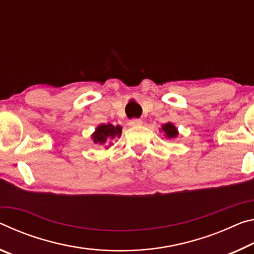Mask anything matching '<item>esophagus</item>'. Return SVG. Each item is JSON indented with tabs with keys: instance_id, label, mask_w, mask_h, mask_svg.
I'll return each instance as SVG.
<instances>
[{
	"instance_id": "1",
	"label": "esophagus",
	"mask_w": 254,
	"mask_h": 254,
	"mask_svg": "<svg viewBox=\"0 0 254 254\" xmlns=\"http://www.w3.org/2000/svg\"><path fill=\"white\" fill-rule=\"evenodd\" d=\"M143 124V120L142 119H138V118H134L129 120V125L130 126H139V125Z\"/></svg>"
}]
</instances>
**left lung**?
<instances>
[{
	"instance_id": "1",
	"label": "left lung",
	"mask_w": 254,
	"mask_h": 254,
	"mask_svg": "<svg viewBox=\"0 0 254 254\" xmlns=\"http://www.w3.org/2000/svg\"><path fill=\"white\" fill-rule=\"evenodd\" d=\"M162 131L164 132V136L166 137V138H176V137L178 136V129L176 128V126H174L173 124L171 123H168V124H164L163 126H162Z\"/></svg>"
}]
</instances>
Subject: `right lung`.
Returning a JSON list of instances; mask_svg holds the SVG:
<instances>
[{
  "label": "right lung",
  "instance_id": "1",
  "mask_svg": "<svg viewBox=\"0 0 254 254\" xmlns=\"http://www.w3.org/2000/svg\"><path fill=\"white\" fill-rule=\"evenodd\" d=\"M122 136V126H114L111 124H101L95 128V131L92 134V139L94 144L99 145H109L111 146V140L116 137ZM109 146H106L108 148Z\"/></svg>",
  "mask_w": 254,
  "mask_h": 254
}]
</instances>
